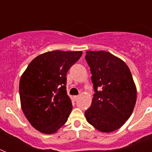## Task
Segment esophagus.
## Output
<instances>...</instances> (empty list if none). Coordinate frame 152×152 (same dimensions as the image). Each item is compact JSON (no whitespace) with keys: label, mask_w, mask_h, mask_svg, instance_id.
Instances as JSON below:
<instances>
[{"label":"esophagus","mask_w":152,"mask_h":152,"mask_svg":"<svg viewBox=\"0 0 152 152\" xmlns=\"http://www.w3.org/2000/svg\"><path fill=\"white\" fill-rule=\"evenodd\" d=\"M73 98H74V100H77V99L79 98V96H74Z\"/></svg>","instance_id":"esophagus-1"}]
</instances>
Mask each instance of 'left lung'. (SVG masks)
<instances>
[{
    "label": "left lung",
    "instance_id": "1",
    "mask_svg": "<svg viewBox=\"0 0 152 152\" xmlns=\"http://www.w3.org/2000/svg\"><path fill=\"white\" fill-rule=\"evenodd\" d=\"M86 53L95 91L91 107L84 113L86 119L98 131L112 132L132 113L136 87L129 68L119 58L105 51Z\"/></svg>",
    "mask_w": 152,
    "mask_h": 152
}]
</instances>
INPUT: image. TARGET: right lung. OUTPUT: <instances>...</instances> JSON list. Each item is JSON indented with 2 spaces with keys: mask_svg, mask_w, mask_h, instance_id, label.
Here are the masks:
<instances>
[{
  "mask_svg": "<svg viewBox=\"0 0 152 152\" xmlns=\"http://www.w3.org/2000/svg\"><path fill=\"white\" fill-rule=\"evenodd\" d=\"M81 51L47 52L29 64L20 80L21 108L28 121L44 134L56 133L72 110L67 94L66 75Z\"/></svg>",
  "mask_w": 152,
  "mask_h": 152,
  "instance_id": "add662e5",
  "label": "right lung"
}]
</instances>
